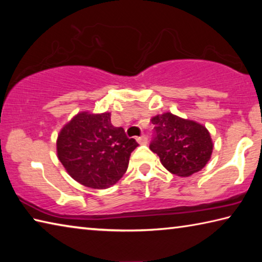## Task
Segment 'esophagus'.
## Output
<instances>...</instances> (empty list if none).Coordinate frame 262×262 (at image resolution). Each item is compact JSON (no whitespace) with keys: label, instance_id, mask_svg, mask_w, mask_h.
<instances>
[{"label":"esophagus","instance_id":"34e87169","mask_svg":"<svg viewBox=\"0 0 262 262\" xmlns=\"http://www.w3.org/2000/svg\"><path fill=\"white\" fill-rule=\"evenodd\" d=\"M137 142H139L140 144H147L148 143V137L145 135H142L140 137H137Z\"/></svg>","mask_w":262,"mask_h":262}]
</instances>
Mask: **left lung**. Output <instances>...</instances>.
<instances>
[{"mask_svg":"<svg viewBox=\"0 0 262 262\" xmlns=\"http://www.w3.org/2000/svg\"><path fill=\"white\" fill-rule=\"evenodd\" d=\"M151 122L155 128L149 147L167 171L189 177L206 166L212 152V141L206 127L168 112L154 117Z\"/></svg>","mask_w":262,"mask_h":262,"instance_id":"1","label":"left lung"}]
</instances>
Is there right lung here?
Returning <instances> with one entry per match:
<instances>
[{"label":"right lung","mask_w":262,"mask_h":262,"mask_svg":"<svg viewBox=\"0 0 262 262\" xmlns=\"http://www.w3.org/2000/svg\"><path fill=\"white\" fill-rule=\"evenodd\" d=\"M137 142L114 127L111 113H78L57 136L56 149L72 178L91 188H107L126 173Z\"/></svg>","instance_id":"add662e5"}]
</instances>
